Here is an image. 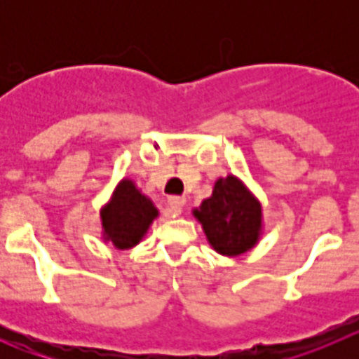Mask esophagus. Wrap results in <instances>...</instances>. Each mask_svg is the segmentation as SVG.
<instances>
[{
	"instance_id": "esophagus-1",
	"label": "esophagus",
	"mask_w": 359,
	"mask_h": 359,
	"mask_svg": "<svg viewBox=\"0 0 359 359\" xmlns=\"http://www.w3.org/2000/svg\"><path fill=\"white\" fill-rule=\"evenodd\" d=\"M169 207H170V212H172L174 215H180L183 212V207H185V198L172 196V198H169Z\"/></svg>"
}]
</instances>
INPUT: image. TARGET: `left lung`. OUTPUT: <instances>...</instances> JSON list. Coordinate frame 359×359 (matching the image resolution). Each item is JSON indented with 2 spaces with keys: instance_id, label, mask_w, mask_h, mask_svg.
Masks as SVG:
<instances>
[{
  "instance_id": "left-lung-1",
  "label": "left lung",
  "mask_w": 359,
  "mask_h": 359,
  "mask_svg": "<svg viewBox=\"0 0 359 359\" xmlns=\"http://www.w3.org/2000/svg\"><path fill=\"white\" fill-rule=\"evenodd\" d=\"M212 248L237 257L252 250L262 231V207L239 177H219L214 192L194 208Z\"/></svg>"
}]
</instances>
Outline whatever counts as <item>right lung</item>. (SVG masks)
I'll return each mask as SVG.
<instances>
[{"mask_svg":"<svg viewBox=\"0 0 359 359\" xmlns=\"http://www.w3.org/2000/svg\"><path fill=\"white\" fill-rule=\"evenodd\" d=\"M158 217V208L136 189L131 180L116 185L111 201L100 210L104 239L118 250H129L140 243L149 226Z\"/></svg>","mask_w":359,"mask_h":359,"instance_id":"add662e5","label":"right lung"}]
</instances>
